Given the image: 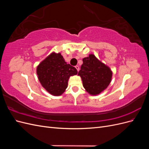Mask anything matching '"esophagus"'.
Returning a JSON list of instances; mask_svg holds the SVG:
<instances>
[{
	"label": "esophagus",
	"instance_id": "esophagus-1",
	"mask_svg": "<svg viewBox=\"0 0 149 149\" xmlns=\"http://www.w3.org/2000/svg\"><path fill=\"white\" fill-rule=\"evenodd\" d=\"M75 68H76V70H77L78 71H79V67L78 66H77V65L75 66Z\"/></svg>",
	"mask_w": 149,
	"mask_h": 149
}]
</instances>
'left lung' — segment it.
Here are the masks:
<instances>
[{
    "mask_svg": "<svg viewBox=\"0 0 149 149\" xmlns=\"http://www.w3.org/2000/svg\"><path fill=\"white\" fill-rule=\"evenodd\" d=\"M78 75L83 81V85L86 91L92 95H97L107 88L109 84L112 73L105 65L92 54L83 59Z\"/></svg>",
    "mask_w": 149,
    "mask_h": 149,
    "instance_id": "obj_1",
    "label": "left lung"
}]
</instances>
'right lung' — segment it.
I'll use <instances>...</instances> for the list:
<instances>
[{
	"label": "right lung",
	"instance_id": "obj_1",
	"mask_svg": "<svg viewBox=\"0 0 149 149\" xmlns=\"http://www.w3.org/2000/svg\"><path fill=\"white\" fill-rule=\"evenodd\" d=\"M37 73L40 83L54 96H59L68 87L71 76L78 73L74 67L67 64L60 53H53L40 63Z\"/></svg>",
	"mask_w": 149,
	"mask_h": 149
}]
</instances>
